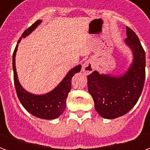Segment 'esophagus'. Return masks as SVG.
<instances>
[{
  "label": "esophagus",
  "mask_w": 150,
  "mask_h": 150,
  "mask_svg": "<svg viewBox=\"0 0 150 150\" xmlns=\"http://www.w3.org/2000/svg\"><path fill=\"white\" fill-rule=\"evenodd\" d=\"M94 64L91 60H88L83 64V67H82V71L84 73L85 75H89L91 72L94 71Z\"/></svg>",
  "instance_id": "obj_1"
}]
</instances>
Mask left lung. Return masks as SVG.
<instances>
[{"label": "left lung", "mask_w": 150, "mask_h": 150, "mask_svg": "<svg viewBox=\"0 0 150 150\" xmlns=\"http://www.w3.org/2000/svg\"><path fill=\"white\" fill-rule=\"evenodd\" d=\"M125 44L131 50L132 62L120 75L100 74L94 71L88 76V91L93 98L95 108L105 119L125 115L137 104L145 79V53L137 34L126 27Z\"/></svg>", "instance_id": "left-lung-1"}]
</instances>
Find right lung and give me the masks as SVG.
I'll return each mask as SVG.
<instances>
[{
    "instance_id": "1",
    "label": "right lung",
    "mask_w": 150,
    "mask_h": 150,
    "mask_svg": "<svg viewBox=\"0 0 150 150\" xmlns=\"http://www.w3.org/2000/svg\"><path fill=\"white\" fill-rule=\"evenodd\" d=\"M42 23L41 20L35 21L30 27L26 29L18 40L13 54V79L17 95L22 106L33 116L45 120H54L62 115L67 106L66 101L68 93L71 88V79L75 74L80 72L81 65L75 66L71 68L64 78L52 91L46 94L35 95L30 93L25 89L20 83L16 69V54L18 51V44L22 38H26Z\"/></svg>"
}]
</instances>
